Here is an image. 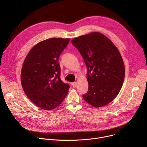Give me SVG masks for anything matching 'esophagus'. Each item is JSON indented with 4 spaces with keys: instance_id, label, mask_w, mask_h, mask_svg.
Segmentation results:
<instances>
[{
    "instance_id": "obj_1",
    "label": "esophagus",
    "mask_w": 147,
    "mask_h": 147,
    "mask_svg": "<svg viewBox=\"0 0 147 147\" xmlns=\"http://www.w3.org/2000/svg\"><path fill=\"white\" fill-rule=\"evenodd\" d=\"M71 85H72V86H73V88L76 87V86H77V83H76V82H73V83H71Z\"/></svg>"
}]
</instances>
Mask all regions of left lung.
<instances>
[{
	"mask_svg": "<svg viewBox=\"0 0 147 147\" xmlns=\"http://www.w3.org/2000/svg\"><path fill=\"white\" fill-rule=\"evenodd\" d=\"M87 68L88 91L84 101L95 107L111 102L117 96L124 81L125 65L120 53L105 35L93 32L71 40Z\"/></svg>",
	"mask_w": 147,
	"mask_h": 147,
	"instance_id": "1",
	"label": "left lung"
}]
</instances>
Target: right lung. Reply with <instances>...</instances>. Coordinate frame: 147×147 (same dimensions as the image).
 <instances>
[{"label":"right lung","mask_w":147,"mask_h":147,"mask_svg":"<svg viewBox=\"0 0 147 147\" xmlns=\"http://www.w3.org/2000/svg\"><path fill=\"white\" fill-rule=\"evenodd\" d=\"M69 38H51L36 45L23 63L21 81L28 98L42 109L58 107L67 96L69 86L61 80L58 59Z\"/></svg>","instance_id":"right-lung-1"}]
</instances>
